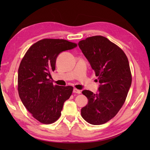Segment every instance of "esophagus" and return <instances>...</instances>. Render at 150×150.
<instances>
[{
  "instance_id": "34e87169",
  "label": "esophagus",
  "mask_w": 150,
  "mask_h": 150,
  "mask_svg": "<svg viewBox=\"0 0 150 150\" xmlns=\"http://www.w3.org/2000/svg\"><path fill=\"white\" fill-rule=\"evenodd\" d=\"M73 93H77V94H80V93H81V91L77 90V89H76V88L73 89Z\"/></svg>"
}]
</instances>
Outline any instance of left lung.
I'll return each mask as SVG.
<instances>
[{"instance_id":"8db88e82","label":"left lung","mask_w":150,"mask_h":150,"mask_svg":"<svg viewBox=\"0 0 150 150\" xmlns=\"http://www.w3.org/2000/svg\"><path fill=\"white\" fill-rule=\"evenodd\" d=\"M78 45L100 83L96 94L82 91L88 103L81 115L88 123L100 125L115 116L125 102L132 84L129 62L119 46L103 36L88 37Z\"/></svg>"}]
</instances>
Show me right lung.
<instances>
[{
    "mask_svg": "<svg viewBox=\"0 0 150 150\" xmlns=\"http://www.w3.org/2000/svg\"><path fill=\"white\" fill-rule=\"evenodd\" d=\"M77 45L64 39H45L27 51L18 70V91L22 103L33 117L43 124L59 119L72 86H53L50 72L55 69L57 57Z\"/></svg>",
    "mask_w": 150,
    "mask_h": 150,
    "instance_id": "obj_1",
    "label": "right lung"
}]
</instances>
